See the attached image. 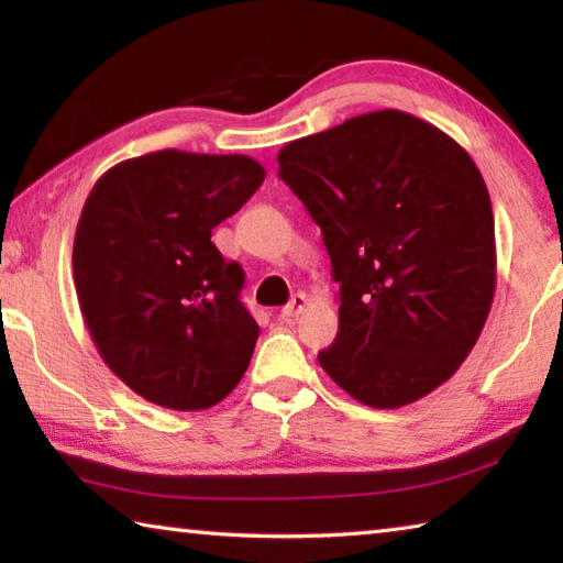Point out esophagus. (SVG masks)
Masks as SVG:
<instances>
[{
  "label": "esophagus",
  "instance_id": "1",
  "mask_svg": "<svg viewBox=\"0 0 563 563\" xmlns=\"http://www.w3.org/2000/svg\"><path fill=\"white\" fill-rule=\"evenodd\" d=\"M305 308H308V295H302V292H295L292 298H290V302L285 305V308H283V318H285V320H292V318H298Z\"/></svg>",
  "mask_w": 563,
  "mask_h": 563
}]
</instances>
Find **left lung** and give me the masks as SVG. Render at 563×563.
I'll return each instance as SVG.
<instances>
[{
    "label": "left lung",
    "instance_id": "1",
    "mask_svg": "<svg viewBox=\"0 0 563 563\" xmlns=\"http://www.w3.org/2000/svg\"><path fill=\"white\" fill-rule=\"evenodd\" d=\"M278 166L340 283L322 369L375 409L430 395L470 355L497 288L492 201L472 156L432 123L385 109L290 141Z\"/></svg>",
    "mask_w": 563,
    "mask_h": 563
}]
</instances>
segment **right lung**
Returning <instances> with one entry per match:
<instances>
[{
  "label": "right lung",
  "mask_w": 563,
  "mask_h": 563,
  "mask_svg": "<svg viewBox=\"0 0 563 563\" xmlns=\"http://www.w3.org/2000/svg\"><path fill=\"white\" fill-rule=\"evenodd\" d=\"M263 178L251 156L166 148L93 184L74 238L76 298L103 362L148 402L208 409L245 375L261 328L241 302L243 268L211 231Z\"/></svg>",
  "instance_id": "right-lung-1"
}]
</instances>
